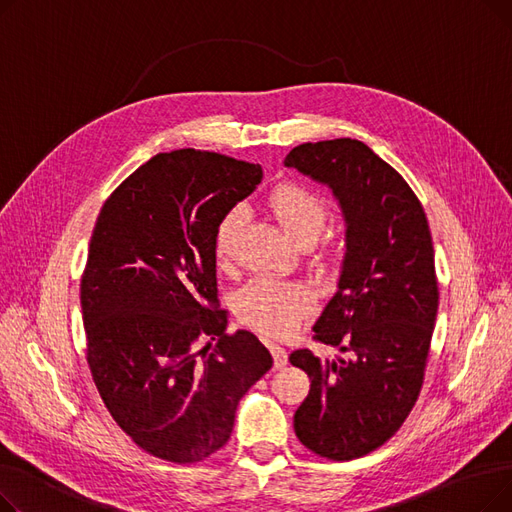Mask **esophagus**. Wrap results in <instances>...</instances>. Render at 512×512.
<instances>
[{"label":"esophagus","mask_w":512,"mask_h":512,"mask_svg":"<svg viewBox=\"0 0 512 512\" xmlns=\"http://www.w3.org/2000/svg\"><path fill=\"white\" fill-rule=\"evenodd\" d=\"M270 353H272V359H274V367H276V369L286 367V363H288L286 348H282V346H278V344H272V346H270Z\"/></svg>","instance_id":"obj_1"}]
</instances>
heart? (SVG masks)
Returning a JSON list of instances; mask_svg holds the SVG:
<instances>
[{
  "instance_id": "heart-1",
  "label": "heart",
  "mask_w": 512,
  "mask_h": 512,
  "mask_svg": "<svg viewBox=\"0 0 512 512\" xmlns=\"http://www.w3.org/2000/svg\"><path fill=\"white\" fill-rule=\"evenodd\" d=\"M270 209L284 232L297 242H311L326 226L328 203L313 188L301 182H280L270 193ZM245 220V207L232 205L213 230V257L226 263L232 251L234 234ZM346 259L342 240H334L324 249V261L330 272H338ZM236 315L242 324L267 336H286L313 311L315 299L307 286L255 278L236 294Z\"/></svg>"
}]
</instances>
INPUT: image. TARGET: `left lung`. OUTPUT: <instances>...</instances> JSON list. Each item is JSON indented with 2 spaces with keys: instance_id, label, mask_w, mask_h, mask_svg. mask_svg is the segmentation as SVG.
Returning <instances> with one entry per match:
<instances>
[{
  "instance_id": "left-lung-1",
  "label": "left lung",
  "mask_w": 512,
  "mask_h": 512,
  "mask_svg": "<svg viewBox=\"0 0 512 512\" xmlns=\"http://www.w3.org/2000/svg\"><path fill=\"white\" fill-rule=\"evenodd\" d=\"M284 164L330 184L348 224L338 292L313 340L351 359L290 355L311 380L294 432L317 456L353 461L388 442L419 398L440 299L432 232L407 180L361 141L303 143Z\"/></svg>"
}]
</instances>
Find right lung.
<instances>
[{
  "label": "right lung",
  "instance_id": "add662e5",
  "mask_svg": "<svg viewBox=\"0 0 512 512\" xmlns=\"http://www.w3.org/2000/svg\"><path fill=\"white\" fill-rule=\"evenodd\" d=\"M261 176L213 151L157 153L99 211L80 278L87 363L105 409L157 459L218 452L272 369L255 334H226L213 257L215 226Z\"/></svg>",
  "mask_w": 512,
  "mask_h": 512
}]
</instances>
